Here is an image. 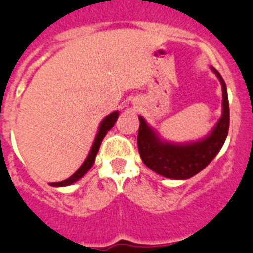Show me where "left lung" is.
Instances as JSON below:
<instances>
[{
	"label": "left lung",
	"mask_w": 253,
	"mask_h": 253,
	"mask_svg": "<svg viewBox=\"0 0 253 253\" xmlns=\"http://www.w3.org/2000/svg\"><path fill=\"white\" fill-rule=\"evenodd\" d=\"M222 84V116L207 137L196 142L172 143L163 140L143 116H139L138 149L148 169L163 177L187 180L204 169L222 149L229 129V104L227 86L215 68L211 67Z\"/></svg>",
	"instance_id": "1"
}]
</instances>
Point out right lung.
Masks as SVG:
<instances>
[{
  "mask_svg": "<svg viewBox=\"0 0 253 253\" xmlns=\"http://www.w3.org/2000/svg\"><path fill=\"white\" fill-rule=\"evenodd\" d=\"M118 116H119V111H114V113L109 114L106 118H104V120H102L101 124H100L99 126V131H97V134H96V138L95 140H93V144L92 147H91L90 153H88L87 158L84 160V162L81 165V167H80V169H78L72 176H71V177L67 178V180L60 181V182H51L50 184L51 186L60 187V186H68V185H72L75 184L76 181H78L80 178L84 177L87 172L90 171V169L93 166V163H95L96 154H97V152H99L102 139L105 138L107 131L110 130V129L114 126V124H115L116 120H118Z\"/></svg>",
  "mask_w": 253,
  "mask_h": 253,
  "instance_id": "add662e5",
  "label": "right lung"
}]
</instances>
